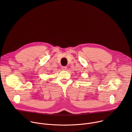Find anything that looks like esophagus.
Listing matches in <instances>:
<instances>
[{"mask_svg": "<svg viewBox=\"0 0 132 132\" xmlns=\"http://www.w3.org/2000/svg\"><path fill=\"white\" fill-rule=\"evenodd\" d=\"M67 69V67L66 66H62V69L63 70H66Z\"/></svg>", "mask_w": 132, "mask_h": 132, "instance_id": "1", "label": "esophagus"}]
</instances>
